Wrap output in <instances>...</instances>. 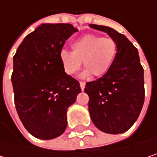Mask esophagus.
I'll return each instance as SVG.
<instances>
[{
  "mask_svg": "<svg viewBox=\"0 0 157 157\" xmlns=\"http://www.w3.org/2000/svg\"><path fill=\"white\" fill-rule=\"evenodd\" d=\"M80 87H81L82 91H83L84 88H85V82H80Z\"/></svg>",
  "mask_w": 157,
  "mask_h": 157,
  "instance_id": "esophagus-1",
  "label": "esophagus"
}]
</instances>
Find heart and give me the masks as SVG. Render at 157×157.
I'll return each instance as SVG.
<instances>
[{
	"label": "heart",
	"instance_id": "1",
	"mask_svg": "<svg viewBox=\"0 0 157 157\" xmlns=\"http://www.w3.org/2000/svg\"><path fill=\"white\" fill-rule=\"evenodd\" d=\"M116 52L117 45L113 39L86 34L72 44V52L62 51L60 60L67 75L76 74L82 62L83 75L100 77L110 70Z\"/></svg>",
	"mask_w": 157,
	"mask_h": 157
}]
</instances>
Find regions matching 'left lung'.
Instances as JSON below:
<instances>
[{
	"label": "left lung",
	"instance_id": "obj_1",
	"mask_svg": "<svg viewBox=\"0 0 157 157\" xmlns=\"http://www.w3.org/2000/svg\"><path fill=\"white\" fill-rule=\"evenodd\" d=\"M90 27L106 33L117 45L110 70L102 77L86 82L88 108L94 125L107 134L126 132L137 120L144 101V69L137 49L115 30L102 25Z\"/></svg>",
	"mask_w": 157,
	"mask_h": 157
}]
</instances>
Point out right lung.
Returning <instances> with one entry per match:
<instances>
[{
    "instance_id": "obj_1",
    "label": "right lung",
    "mask_w": 157,
    "mask_h": 157,
    "mask_svg": "<svg viewBox=\"0 0 157 157\" xmlns=\"http://www.w3.org/2000/svg\"><path fill=\"white\" fill-rule=\"evenodd\" d=\"M77 32L69 23H44L28 34L13 56L12 82L18 115L34 137L49 140L67 126L66 113L80 83L68 75L60 53L65 41Z\"/></svg>"
}]
</instances>
